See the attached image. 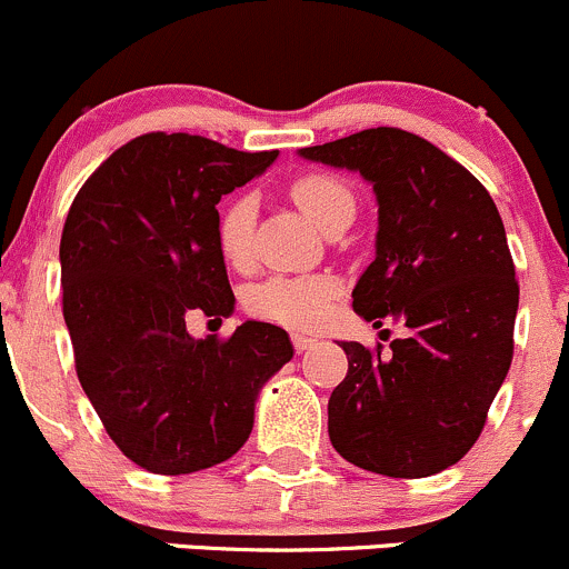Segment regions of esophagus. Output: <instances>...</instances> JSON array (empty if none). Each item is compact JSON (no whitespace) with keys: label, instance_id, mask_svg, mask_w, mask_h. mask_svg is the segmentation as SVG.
Here are the masks:
<instances>
[{"label":"esophagus","instance_id":"34e87169","mask_svg":"<svg viewBox=\"0 0 569 569\" xmlns=\"http://www.w3.org/2000/svg\"><path fill=\"white\" fill-rule=\"evenodd\" d=\"M291 343H295L297 351H305L316 343V338H310V335L305 332H291Z\"/></svg>","mask_w":569,"mask_h":569}]
</instances>
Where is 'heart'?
I'll list each match as a JSON object with an SVG mask.
<instances>
[{
  "label": "heart",
  "instance_id": "heart-1",
  "mask_svg": "<svg viewBox=\"0 0 569 569\" xmlns=\"http://www.w3.org/2000/svg\"><path fill=\"white\" fill-rule=\"evenodd\" d=\"M291 199L300 204L313 223L330 229L335 220L355 214L357 199L351 184L332 171H302L289 179ZM256 199L250 193H234L226 199L214 218L218 250L231 267L248 269L253 264ZM340 286L330 274H274L264 283L250 286L244 305L253 316L289 327H316L327 319Z\"/></svg>",
  "mask_w": 569,
  "mask_h": 569
}]
</instances>
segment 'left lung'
Here are the masks:
<instances>
[{
  "instance_id": "1",
  "label": "left lung",
  "mask_w": 569,
  "mask_h": 569,
  "mask_svg": "<svg viewBox=\"0 0 569 569\" xmlns=\"http://www.w3.org/2000/svg\"><path fill=\"white\" fill-rule=\"evenodd\" d=\"M302 154L373 182L376 259L351 297L373 327H409L390 351L340 343L349 370L327 406L332 447L376 475H439L480 439L516 349L518 278L499 209L409 130L368 128Z\"/></svg>"
}]
</instances>
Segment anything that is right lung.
<instances>
[{
  "label": "right lung",
  "mask_w": 569,
  "mask_h": 569,
  "mask_svg": "<svg viewBox=\"0 0 569 569\" xmlns=\"http://www.w3.org/2000/svg\"><path fill=\"white\" fill-rule=\"evenodd\" d=\"M274 158L158 130L111 152L70 204L59 261L76 373L113 445L152 475L234 456L261 385L295 355L267 321L204 340L184 325L234 310L214 204Z\"/></svg>",
  "instance_id": "1"
}]
</instances>
